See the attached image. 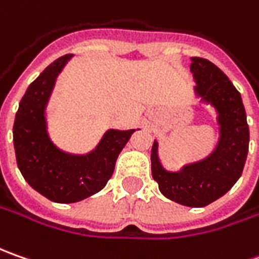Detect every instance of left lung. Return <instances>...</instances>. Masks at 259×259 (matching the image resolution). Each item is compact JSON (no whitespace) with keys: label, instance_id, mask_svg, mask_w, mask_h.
<instances>
[{"label":"left lung","instance_id":"obj_1","mask_svg":"<svg viewBox=\"0 0 259 259\" xmlns=\"http://www.w3.org/2000/svg\"><path fill=\"white\" fill-rule=\"evenodd\" d=\"M190 70L196 95L218 111L219 143L204 160L173 173L160 163L158 143L154 141L151 173L167 199L190 207H203L222 197L241 177L248 154L249 128L241 94L218 66L202 57H192Z\"/></svg>","mask_w":259,"mask_h":259}]
</instances>
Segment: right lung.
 Here are the masks:
<instances>
[{
  "label": "right lung",
  "mask_w": 259,
  "mask_h": 259,
  "mask_svg": "<svg viewBox=\"0 0 259 259\" xmlns=\"http://www.w3.org/2000/svg\"><path fill=\"white\" fill-rule=\"evenodd\" d=\"M70 57H59L28 86L13 128L15 158L25 182L56 203H75L102 190L114 173L118 155L135 131L109 130L86 155L69 154L53 144L47 133L46 105L56 77Z\"/></svg>",
  "instance_id": "1"
}]
</instances>
